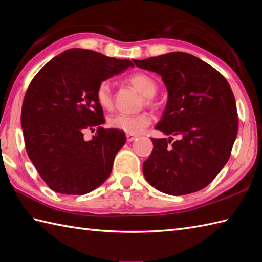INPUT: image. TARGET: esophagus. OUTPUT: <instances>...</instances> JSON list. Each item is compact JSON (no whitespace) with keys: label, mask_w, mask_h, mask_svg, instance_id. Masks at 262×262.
Instances as JSON below:
<instances>
[{"label":"esophagus","mask_w":262,"mask_h":262,"mask_svg":"<svg viewBox=\"0 0 262 262\" xmlns=\"http://www.w3.org/2000/svg\"><path fill=\"white\" fill-rule=\"evenodd\" d=\"M136 139H137V136L129 135V133H127V135H126V140L129 141V142H131V141H133V140H136Z\"/></svg>","instance_id":"esophagus-1"}]
</instances>
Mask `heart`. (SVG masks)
I'll list each match as a JSON object with an SVG mask.
<instances>
[{"label":"heart","instance_id":"b5f03b06","mask_svg":"<svg viewBox=\"0 0 262 262\" xmlns=\"http://www.w3.org/2000/svg\"><path fill=\"white\" fill-rule=\"evenodd\" d=\"M129 83L144 96L147 104H150V98L157 93V84L155 79L144 73H136L127 78ZM96 101L100 105L110 110L113 106L111 84L107 80L100 83L96 89ZM151 116L148 113H140L136 115L129 114H114L108 119V125L116 130H121L129 135H139L150 124Z\"/></svg>","mask_w":262,"mask_h":262}]
</instances>
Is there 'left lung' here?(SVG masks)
<instances>
[{"instance_id": "8db88e82", "label": "left lung", "mask_w": 262, "mask_h": 262, "mask_svg": "<svg viewBox=\"0 0 262 262\" xmlns=\"http://www.w3.org/2000/svg\"><path fill=\"white\" fill-rule=\"evenodd\" d=\"M133 61L158 74L168 92L155 129L169 138L151 139L154 150L143 162L144 177L168 195L203 189L228 162L237 135L236 104L228 80L186 52ZM172 136L179 139L171 144Z\"/></svg>"}]
</instances>
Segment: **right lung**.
Segmentation results:
<instances>
[{
  "mask_svg": "<svg viewBox=\"0 0 262 262\" xmlns=\"http://www.w3.org/2000/svg\"><path fill=\"white\" fill-rule=\"evenodd\" d=\"M133 67L129 59L73 48L52 58L26 93L21 126L27 154L49 187L60 194L84 195L111 175L124 132L103 129L96 101L100 83ZM98 127L91 141L83 132Z\"/></svg>",
  "mask_w": 262,
  "mask_h": 262,
  "instance_id": "right-lung-1",
  "label": "right lung"
}]
</instances>
